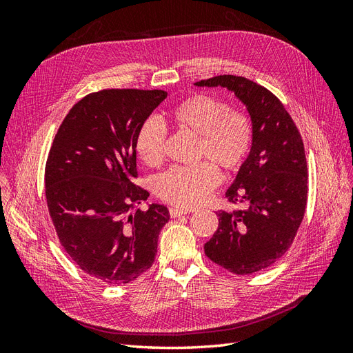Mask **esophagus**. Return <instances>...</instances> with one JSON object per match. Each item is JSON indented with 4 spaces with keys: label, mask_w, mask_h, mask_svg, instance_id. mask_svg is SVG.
<instances>
[{
    "label": "esophagus",
    "mask_w": 353,
    "mask_h": 353,
    "mask_svg": "<svg viewBox=\"0 0 353 353\" xmlns=\"http://www.w3.org/2000/svg\"><path fill=\"white\" fill-rule=\"evenodd\" d=\"M185 213H188V210H184V209H179V208H170V209H169V215H170V218L183 216V215H185Z\"/></svg>",
    "instance_id": "34e87169"
}]
</instances>
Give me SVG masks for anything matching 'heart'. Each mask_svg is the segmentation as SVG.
<instances>
[{
  "label": "heart",
  "mask_w": 353,
  "mask_h": 353,
  "mask_svg": "<svg viewBox=\"0 0 353 353\" xmlns=\"http://www.w3.org/2000/svg\"><path fill=\"white\" fill-rule=\"evenodd\" d=\"M172 123L181 131L199 137L197 157L200 162L190 168H172L156 181L160 199L175 206L191 209L205 203L219 184L221 166L225 174H236L248 159L253 143L250 117L208 94H194L178 103L169 112ZM166 132L154 119H147L138 130L135 150L148 166L163 162Z\"/></svg>",
  "instance_id": "heart-1"
}]
</instances>
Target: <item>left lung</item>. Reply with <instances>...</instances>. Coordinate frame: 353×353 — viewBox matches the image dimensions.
<instances>
[{"label":"left lung","instance_id":"obj_1","mask_svg":"<svg viewBox=\"0 0 353 353\" xmlns=\"http://www.w3.org/2000/svg\"><path fill=\"white\" fill-rule=\"evenodd\" d=\"M194 85L231 91L253 125L250 153L225 193L244 209L218 212L219 225L205 253L232 274L262 271L288 250L305 215L307 168L302 137L283 103L262 85L234 74Z\"/></svg>","mask_w":353,"mask_h":353}]
</instances>
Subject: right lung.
<instances>
[{
  "label": "right lung",
  "instance_id": "obj_1",
  "mask_svg": "<svg viewBox=\"0 0 353 353\" xmlns=\"http://www.w3.org/2000/svg\"><path fill=\"white\" fill-rule=\"evenodd\" d=\"M168 97L162 90H104L73 105L52 141L46 196L59 240L82 271L108 284H126L150 268L166 206L132 183L135 138Z\"/></svg>",
  "mask_w": 353,
  "mask_h": 353
}]
</instances>
